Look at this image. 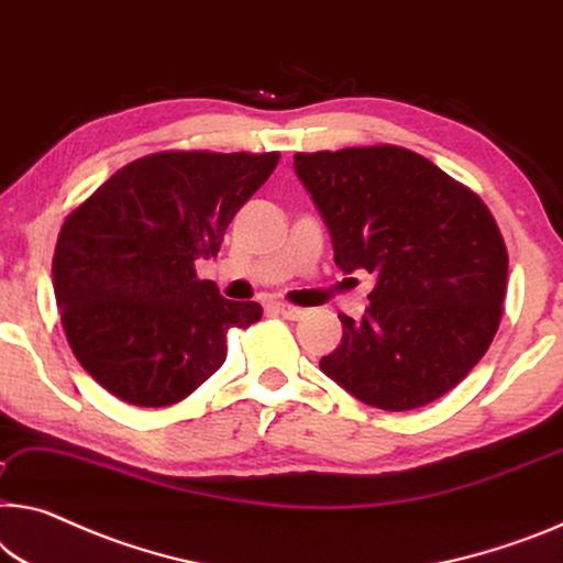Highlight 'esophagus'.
I'll return each instance as SVG.
<instances>
[{
    "label": "esophagus",
    "mask_w": 563,
    "mask_h": 563,
    "mask_svg": "<svg viewBox=\"0 0 563 563\" xmlns=\"http://www.w3.org/2000/svg\"><path fill=\"white\" fill-rule=\"evenodd\" d=\"M272 309H276L282 317H287V319H301V317H305V309L291 307V305H284V301H274Z\"/></svg>",
    "instance_id": "obj_1"
}]
</instances>
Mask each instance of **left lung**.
I'll use <instances>...</instances> for the list:
<instances>
[{
    "label": "left lung",
    "instance_id": "left-lung-1",
    "mask_svg": "<svg viewBox=\"0 0 563 563\" xmlns=\"http://www.w3.org/2000/svg\"><path fill=\"white\" fill-rule=\"evenodd\" d=\"M344 274L375 276L360 322L319 360L372 408H422L478 365L500 322L508 254L486 203L397 145L294 155Z\"/></svg>",
    "mask_w": 563,
    "mask_h": 563
}]
</instances>
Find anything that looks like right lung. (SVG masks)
<instances>
[{
  "label": "right lung",
  "instance_id": "1",
  "mask_svg": "<svg viewBox=\"0 0 563 563\" xmlns=\"http://www.w3.org/2000/svg\"><path fill=\"white\" fill-rule=\"evenodd\" d=\"M279 153L166 151L137 158L59 229L52 287L67 342L110 395L166 408L227 360V332L262 319L196 276Z\"/></svg>",
  "mask_w": 563,
  "mask_h": 563
}]
</instances>
